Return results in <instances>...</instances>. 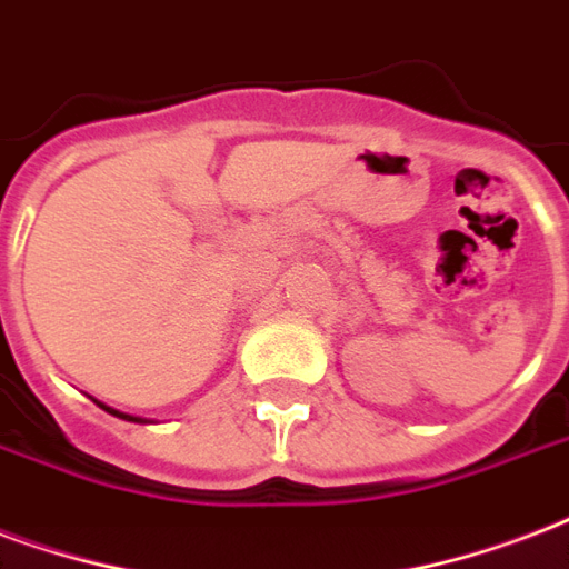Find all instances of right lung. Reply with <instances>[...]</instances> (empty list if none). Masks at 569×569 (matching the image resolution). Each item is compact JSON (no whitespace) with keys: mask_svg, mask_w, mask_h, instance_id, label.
<instances>
[{"mask_svg":"<svg viewBox=\"0 0 569 569\" xmlns=\"http://www.w3.org/2000/svg\"><path fill=\"white\" fill-rule=\"evenodd\" d=\"M103 409H107V406H103ZM107 411H112V409H107ZM112 415H119V411H112ZM119 418H128V415H119ZM128 420H137V418H128Z\"/></svg>","mask_w":569,"mask_h":569,"instance_id":"right-lung-1","label":"right lung"}]
</instances>
